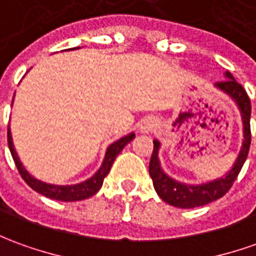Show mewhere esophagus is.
I'll return each instance as SVG.
<instances>
[{
	"label": "esophagus",
	"mask_w": 256,
	"mask_h": 256,
	"mask_svg": "<svg viewBox=\"0 0 256 256\" xmlns=\"http://www.w3.org/2000/svg\"><path fill=\"white\" fill-rule=\"evenodd\" d=\"M157 126V120H156V118H152V116H146V118H142V120L138 122V132L140 133H150L152 132L154 128Z\"/></svg>",
	"instance_id": "esophagus-1"
}]
</instances>
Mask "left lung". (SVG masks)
<instances>
[{
  "label": "left lung",
  "mask_w": 256,
  "mask_h": 256,
  "mask_svg": "<svg viewBox=\"0 0 256 256\" xmlns=\"http://www.w3.org/2000/svg\"><path fill=\"white\" fill-rule=\"evenodd\" d=\"M224 78H226L224 81L214 84V88L226 94L227 96H230L240 110L241 120H242V133H244L240 152H238L232 166L224 174L223 176H218V178L212 179L208 182H202V184H185V182H180V180H176L175 178L170 176L162 170L161 161L158 157L161 142L158 140H154V151L151 156L148 171H150V176L152 179L154 189L158 196L171 206L180 208H192L204 206L210 202L220 199L222 196L228 192V189L238 176L245 160L248 157V151H250V146H251V128H250L251 102H250V98L242 88V85L238 84L230 71L224 72Z\"/></svg>",
  "instance_id": "8db88e82"
}]
</instances>
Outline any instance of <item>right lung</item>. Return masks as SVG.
Returning <instances> with one entry per match:
<instances>
[{"mask_svg":"<svg viewBox=\"0 0 256 256\" xmlns=\"http://www.w3.org/2000/svg\"><path fill=\"white\" fill-rule=\"evenodd\" d=\"M80 48H70V50H77ZM14 102V100H12ZM136 137L134 133H128V134L123 136L119 140H116L112 144L108 146L105 152V157H104V161L99 166V170L91 178L85 179L80 184H71V185H54V184H48V182H43L40 179L34 178L30 172L26 170L22 161L19 160L18 152L15 150V146H14V142H12V133L11 128L8 126V146H10V151H11L12 158L15 161V165L18 168L20 176L24 178L26 184L32 188L33 190H36L38 194H43V196H48L50 199H56V200H62V202H77V200H84V199H88L94 194L98 192L99 189L102 188V184H104V179L106 178V175L109 174L110 168H112V164L116 160V157L119 156L126 144L130 142Z\"/></svg>","mask_w":256,"mask_h":256,"instance_id":"right-lung-1","label":"right lung"}]
</instances>
